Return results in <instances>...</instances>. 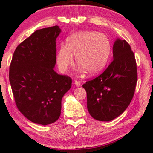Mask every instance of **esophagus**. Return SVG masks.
<instances>
[{"mask_svg":"<svg viewBox=\"0 0 153 153\" xmlns=\"http://www.w3.org/2000/svg\"><path fill=\"white\" fill-rule=\"evenodd\" d=\"M74 84L76 86V87H79V86L81 85V82L79 80H75Z\"/></svg>","mask_w":153,"mask_h":153,"instance_id":"obj_1","label":"esophagus"}]
</instances>
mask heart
<instances>
[{
  "instance_id": "b5f03b06",
  "label": "heart",
  "mask_w": 153,
  "mask_h": 153,
  "mask_svg": "<svg viewBox=\"0 0 153 153\" xmlns=\"http://www.w3.org/2000/svg\"><path fill=\"white\" fill-rule=\"evenodd\" d=\"M111 53L109 38L102 33L82 31L66 39V44L59 48L56 62L62 71H66L76 61L82 72L97 74L105 68Z\"/></svg>"
}]
</instances>
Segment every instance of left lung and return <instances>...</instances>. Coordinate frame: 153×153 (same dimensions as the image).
Listing matches in <instances>:
<instances>
[{
  "label": "left lung",
  "mask_w": 153,
  "mask_h": 153,
  "mask_svg": "<svg viewBox=\"0 0 153 153\" xmlns=\"http://www.w3.org/2000/svg\"><path fill=\"white\" fill-rule=\"evenodd\" d=\"M137 81L133 51L125 40L113 45V60L103 73L82 85L87 95V109L99 121L117 117L132 101Z\"/></svg>",
  "instance_id": "1"
}]
</instances>
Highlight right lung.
Returning <instances> with one entry per match:
<instances>
[{"instance_id": "right-lung-1", "label": "right lung", "mask_w": 153, "mask_h": 153, "mask_svg": "<svg viewBox=\"0 0 153 153\" xmlns=\"http://www.w3.org/2000/svg\"><path fill=\"white\" fill-rule=\"evenodd\" d=\"M58 26L36 30L16 48L9 81L17 108L32 123L46 125L59 119L62 100L71 87L69 76L53 69Z\"/></svg>"}]
</instances>
